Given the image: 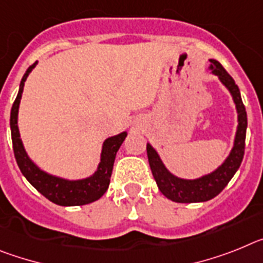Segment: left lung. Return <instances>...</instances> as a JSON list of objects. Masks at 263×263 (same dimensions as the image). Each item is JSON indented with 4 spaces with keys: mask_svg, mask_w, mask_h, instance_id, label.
I'll list each match as a JSON object with an SVG mask.
<instances>
[{
    "mask_svg": "<svg viewBox=\"0 0 263 263\" xmlns=\"http://www.w3.org/2000/svg\"><path fill=\"white\" fill-rule=\"evenodd\" d=\"M211 68L212 72L220 78V81L230 91L233 100L236 103L237 112H238V128H237L234 147H233L228 159L223 161L222 165L217 168L214 172L209 173L204 177H200V179L184 180L179 179V177H176L172 173L168 172L163 161L160 160L156 151L151 147V144H147L148 161H149L151 171H152V175L156 180L157 186L166 198H170L175 202H182V204L204 202V201L216 197L228 185V182L232 180L234 173L241 165L243 154H245L248 116H246L245 106L242 103L238 86L218 61L211 59Z\"/></svg>",
    "mask_w": 263,
    "mask_h": 263,
    "instance_id": "8db88e82",
    "label": "left lung"
}]
</instances>
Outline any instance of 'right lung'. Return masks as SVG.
<instances>
[{
    "label": "right lung",
    "instance_id": "1",
    "mask_svg": "<svg viewBox=\"0 0 263 263\" xmlns=\"http://www.w3.org/2000/svg\"><path fill=\"white\" fill-rule=\"evenodd\" d=\"M35 65L36 62L33 63L22 77L20 91H18L17 98L13 103V107H11V141H13V151H14L17 164L22 175L27 179V181L30 182L41 195L45 196L47 200H50L54 204L62 205V206H77V205L90 204V202L99 200L108 189L116 152L124 141L127 132H122V134L108 138L104 141L98 171L88 179L68 181V180L59 179V177L47 175L46 172L41 171L26 155V151H25L21 139H20V131H18L17 125L18 107H20V102H21L25 81Z\"/></svg>",
    "mask_w": 263,
    "mask_h": 263
}]
</instances>
